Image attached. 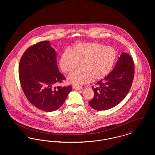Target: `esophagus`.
<instances>
[{
	"label": "esophagus",
	"mask_w": 155,
	"mask_h": 155,
	"mask_svg": "<svg viewBox=\"0 0 155 155\" xmlns=\"http://www.w3.org/2000/svg\"><path fill=\"white\" fill-rule=\"evenodd\" d=\"M73 88L75 89V90H80V89H82V87H81V86H76V85H74V86L73 87Z\"/></svg>",
	"instance_id": "34e87169"
}]
</instances>
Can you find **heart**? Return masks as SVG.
Listing matches in <instances>:
<instances>
[{
    "mask_svg": "<svg viewBox=\"0 0 155 155\" xmlns=\"http://www.w3.org/2000/svg\"><path fill=\"white\" fill-rule=\"evenodd\" d=\"M117 58L116 50L110 46L87 42L75 45L71 52L67 51L60 59L61 70L66 73L80 68L68 77L70 83L76 85L88 83L93 78L99 80L110 72Z\"/></svg>",
    "mask_w": 155,
    "mask_h": 155,
    "instance_id": "b5f03b06",
    "label": "heart"
}]
</instances>
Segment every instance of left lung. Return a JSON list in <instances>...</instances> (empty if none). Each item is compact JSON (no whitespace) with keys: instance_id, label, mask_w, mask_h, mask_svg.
I'll list each match as a JSON object with an SVG mask.
<instances>
[{"instance_id":"1","label":"left lung","mask_w":155,"mask_h":155,"mask_svg":"<svg viewBox=\"0 0 155 155\" xmlns=\"http://www.w3.org/2000/svg\"><path fill=\"white\" fill-rule=\"evenodd\" d=\"M134 76L133 59L130 54L122 53L113 70L104 78L92 87L94 97L89 102L96 110L110 109L120 103L131 87Z\"/></svg>"}]
</instances>
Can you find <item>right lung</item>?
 Instances as JSON below:
<instances>
[{
	"mask_svg": "<svg viewBox=\"0 0 155 155\" xmlns=\"http://www.w3.org/2000/svg\"><path fill=\"white\" fill-rule=\"evenodd\" d=\"M57 54L50 42L42 41L28 48L20 60L19 78L30 103L41 110H58L71 91V86L54 87L65 80L59 71Z\"/></svg>",
	"mask_w": 155,
	"mask_h": 155,
	"instance_id": "obj_1",
	"label": "right lung"
}]
</instances>
